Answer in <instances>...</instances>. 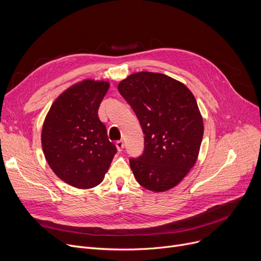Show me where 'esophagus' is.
<instances>
[{
  "mask_svg": "<svg viewBox=\"0 0 261 261\" xmlns=\"http://www.w3.org/2000/svg\"><path fill=\"white\" fill-rule=\"evenodd\" d=\"M116 148H117V151H122V149H123V142L122 141H118V142H116Z\"/></svg>",
  "mask_w": 261,
  "mask_h": 261,
  "instance_id": "1",
  "label": "esophagus"
}]
</instances>
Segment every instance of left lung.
Here are the masks:
<instances>
[{
	"instance_id": "8db88e82",
	"label": "left lung",
	"mask_w": 261,
	"mask_h": 261,
	"mask_svg": "<svg viewBox=\"0 0 261 261\" xmlns=\"http://www.w3.org/2000/svg\"><path fill=\"white\" fill-rule=\"evenodd\" d=\"M118 91L145 134L144 153L130 159L136 181L154 193L173 188L194 167L202 143L203 118L194 94L182 82L151 72L131 74Z\"/></svg>"
}]
</instances>
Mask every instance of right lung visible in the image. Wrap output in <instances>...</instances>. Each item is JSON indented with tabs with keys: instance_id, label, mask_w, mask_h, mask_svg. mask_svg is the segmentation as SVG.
I'll return each instance as SVG.
<instances>
[{
	"instance_id": "right-lung-1",
	"label": "right lung",
	"mask_w": 261,
	"mask_h": 261,
	"mask_svg": "<svg viewBox=\"0 0 261 261\" xmlns=\"http://www.w3.org/2000/svg\"><path fill=\"white\" fill-rule=\"evenodd\" d=\"M109 81L86 79L61 93L43 122L45 160L59 179L79 189L100 184L116 153L98 117Z\"/></svg>"
}]
</instances>
